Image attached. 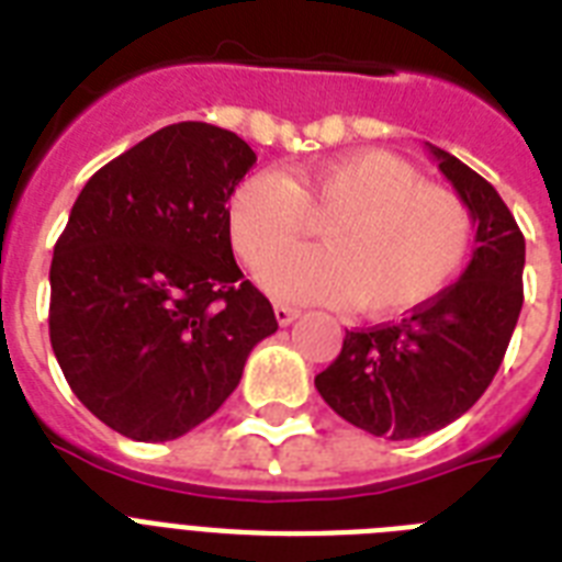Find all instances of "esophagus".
Here are the masks:
<instances>
[{
	"instance_id": "obj_1",
	"label": "esophagus",
	"mask_w": 562,
	"mask_h": 562,
	"mask_svg": "<svg viewBox=\"0 0 562 562\" xmlns=\"http://www.w3.org/2000/svg\"><path fill=\"white\" fill-rule=\"evenodd\" d=\"M273 317H277V324H280V326H289V324H294V321H297L300 312L294 306L277 303V306H273Z\"/></svg>"
}]
</instances>
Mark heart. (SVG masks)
<instances>
[{"instance_id": "b5f03b06", "label": "heart", "mask_w": 562, "mask_h": 562, "mask_svg": "<svg viewBox=\"0 0 562 562\" xmlns=\"http://www.w3.org/2000/svg\"><path fill=\"white\" fill-rule=\"evenodd\" d=\"M327 218L324 248L282 246L311 218ZM229 236L247 265H259L268 294L289 303H347L364 315H393L426 303L463 268L472 215L458 194L423 183L408 160L382 148L350 151L300 169L254 171L233 189Z\"/></svg>"}]
</instances>
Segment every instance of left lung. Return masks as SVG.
I'll return each mask as SVG.
<instances>
[{"mask_svg":"<svg viewBox=\"0 0 562 562\" xmlns=\"http://www.w3.org/2000/svg\"><path fill=\"white\" fill-rule=\"evenodd\" d=\"M428 154L475 224L467 271L400 324L344 335L341 356L315 375L338 417L387 440L431 435L467 414L493 382L522 312L525 238L514 215L479 171L435 145Z\"/></svg>","mask_w":562,"mask_h":562,"instance_id":"left-lung-1","label":"left lung"}]
</instances>
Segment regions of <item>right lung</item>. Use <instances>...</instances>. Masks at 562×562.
<instances>
[{
  "label": "right lung",
  "instance_id": "right-lung-1",
  "mask_svg": "<svg viewBox=\"0 0 562 562\" xmlns=\"http://www.w3.org/2000/svg\"><path fill=\"white\" fill-rule=\"evenodd\" d=\"M254 162L233 131L178 122L95 171L69 212L48 338L75 396L119 435L162 443L201 426L277 333L229 245L227 201Z\"/></svg>",
  "mask_w": 562,
  "mask_h": 562
}]
</instances>
